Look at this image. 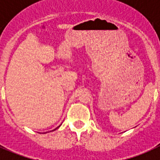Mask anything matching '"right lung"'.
<instances>
[{"mask_svg": "<svg viewBox=\"0 0 160 160\" xmlns=\"http://www.w3.org/2000/svg\"><path fill=\"white\" fill-rule=\"evenodd\" d=\"M58 127H60V126H58ZM57 128H55V129H57ZM55 129H54V130H55Z\"/></svg>", "mask_w": 160, "mask_h": 160, "instance_id": "add662e5", "label": "right lung"}]
</instances>
